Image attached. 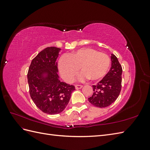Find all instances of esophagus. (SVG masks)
Here are the masks:
<instances>
[{"instance_id": "obj_1", "label": "esophagus", "mask_w": 150, "mask_h": 150, "mask_svg": "<svg viewBox=\"0 0 150 150\" xmlns=\"http://www.w3.org/2000/svg\"><path fill=\"white\" fill-rule=\"evenodd\" d=\"M75 86L76 89H81V88H82V85H79V84H76Z\"/></svg>"}]
</instances>
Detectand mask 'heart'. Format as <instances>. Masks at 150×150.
<instances>
[{
    "label": "heart",
    "instance_id": "obj_1",
    "mask_svg": "<svg viewBox=\"0 0 150 150\" xmlns=\"http://www.w3.org/2000/svg\"><path fill=\"white\" fill-rule=\"evenodd\" d=\"M110 58L107 54L98 52L90 47H83L63 56L59 61L61 77L67 82L75 80L81 68L80 80L90 79L98 81L106 75L110 66Z\"/></svg>",
    "mask_w": 150,
    "mask_h": 150
}]
</instances>
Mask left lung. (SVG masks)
Segmentation results:
<instances>
[{
    "label": "left lung",
    "mask_w": 150,
    "mask_h": 150,
    "mask_svg": "<svg viewBox=\"0 0 150 150\" xmlns=\"http://www.w3.org/2000/svg\"><path fill=\"white\" fill-rule=\"evenodd\" d=\"M110 70L97 85H93V93L88 98L94 106L106 108L116 100L122 88V69L117 57L111 54Z\"/></svg>",
    "instance_id": "1"
}]
</instances>
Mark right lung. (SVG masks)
Here are the masks:
<instances>
[{"mask_svg":"<svg viewBox=\"0 0 150 150\" xmlns=\"http://www.w3.org/2000/svg\"><path fill=\"white\" fill-rule=\"evenodd\" d=\"M60 49L47 47L31 62L28 82L31 99L44 113H61L68 105L75 86L59 80L57 59Z\"/></svg>","mask_w":150,"mask_h":150,"instance_id":"obj_1","label":"right lung"}]
</instances>
